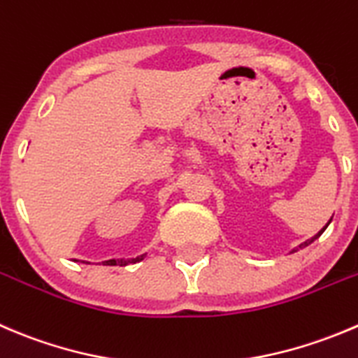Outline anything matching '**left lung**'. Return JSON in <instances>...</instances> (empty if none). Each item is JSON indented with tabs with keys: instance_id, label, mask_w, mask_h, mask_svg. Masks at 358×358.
Segmentation results:
<instances>
[{
	"instance_id": "left-lung-1",
	"label": "left lung",
	"mask_w": 358,
	"mask_h": 358,
	"mask_svg": "<svg viewBox=\"0 0 358 358\" xmlns=\"http://www.w3.org/2000/svg\"><path fill=\"white\" fill-rule=\"evenodd\" d=\"M331 220H332V218H331ZM331 220H329V224H331ZM329 224H327V225H329ZM327 225H325V227H324V229H320V231H318V232H317V234H315V236H313V238H311V239H308V241L301 243V245H299V248H304V246L311 245V243H313V241H315V239H318V238H320V236H322V232H324V231H325V229H327ZM292 252H297V248H296V250H292Z\"/></svg>"
}]
</instances>
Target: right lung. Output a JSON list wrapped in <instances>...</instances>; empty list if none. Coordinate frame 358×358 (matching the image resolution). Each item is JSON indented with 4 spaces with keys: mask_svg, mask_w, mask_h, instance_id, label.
I'll return each mask as SVG.
<instances>
[{
    "mask_svg": "<svg viewBox=\"0 0 358 358\" xmlns=\"http://www.w3.org/2000/svg\"><path fill=\"white\" fill-rule=\"evenodd\" d=\"M145 255L147 253H143V255L136 257V259H110V260H105V266H127V264H134V262H140V260L145 259Z\"/></svg>",
    "mask_w": 358,
    "mask_h": 358,
    "instance_id": "add662e5",
    "label": "right lung"
}]
</instances>
